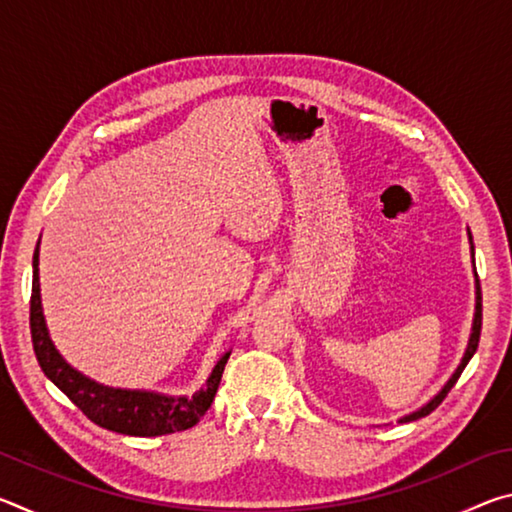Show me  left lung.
Instances as JSON below:
<instances>
[{
  "instance_id": "8db88e82",
  "label": "left lung",
  "mask_w": 512,
  "mask_h": 512,
  "mask_svg": "<svg viewBox=\"0 0 512 512\" xmlns=\"http://www.w3.org/2000/svg\"><path fill=\"white\" fill-rule=\"evenodd\" d=\"M467 235H470V230H467ZM470 244H472V235H470ZM472 257H474V246H472ZM476 277V275H474ZM479 339H481V287H479V277H476V307H474V323H472V334H470V341H467V350L463 354L461 363H458V368L454 370V375L449 377L447 384L440 388L438 395H433L431 400L422 406V409L413 411L409 415H404V418H400V422H411V420H418V418H424V415H429L436 406L445 400L447 393L452 391V386L458 381V377H461V372L465 370L467 361H470L474 357L476 348H479Z\"/></svg>"
}]
</instances>
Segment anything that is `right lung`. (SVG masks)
Wrapping results in <instances>:
<instances>
[{
	"label": "right lung",
	"instance_id": "1",
	"mask_svg": "<svg viewBox=\"0 0 512 512\" xmlns=\"http://www.w3.org/2000/svg\"><path fill=\"white\" fill-rule=\"evenodd\" d=\"M40 241L33 253V289H31V339L36 359L45 375L72 400L88 418L99 427L124 433V436H164V433L185 431L203 418L219 391L221 375L230 352L216 361L212 375L205 386L192 397L187 395H162L153 391H128V388H112L97 384L83 372L69 366L60 357L56 345L49 339V329L42 314L40 300Z\"/></svg>",
	"mask_w": 512,
	"mask_h": 512
}]
</instances>
